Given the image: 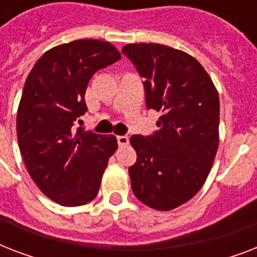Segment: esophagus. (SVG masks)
<instances>
[{
	"label": "esophagus",
	"mask_w": 257,
	"mask_h": 257,
	"mask_svg": "<svg viewBox=\"0 0 257 257\" xmlns=\"http://www.w3.org/2000/svg\"><path fill=\"white\" fill-rule=\"evenodd\" d=\"M117 143L120 147H124V145L129 144V137L126 135H122V136H117Z\"/></svg>",
	"instance_id": "obj_1"
}]
</instances>
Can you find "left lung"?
Returning <instances> with one entry per match:
<instances>
[{
	"label": "left lung",
	"instance_id": "left-lung-1",
	"mask_svg": "<svg viewBox=\"0 0 257 257\" xmlns=\"http://www.w3.org/2000/svg\"><path fill=\"white\" fill-rule=\"evenodd\" d=\"M121 52L144 78L147 108L161 113L153 135L131 137L132 191L145 205L171 211L209 175L219 147V94L199 61L181 50L143 42Z\"/></svg>",
	"mask_w": 257,
	"mask_h": 257
}]
</instances>
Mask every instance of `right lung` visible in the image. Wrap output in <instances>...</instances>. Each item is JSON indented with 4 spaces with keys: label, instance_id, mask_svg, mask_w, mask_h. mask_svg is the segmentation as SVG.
<instances>
[{
    "label": "right lung",
    "instance_id": "add662e5",
    "mask_svg": "<svg viewBox=\"0 0 257 257\" xmlns=\"http://www.w3.org/2000/svg\"><path fill=\"white\" fill-rule=\"evenodd\" d=\"M121 58L100 40H77L48 50L34 64L17 112V139L30 177L40 191L64 207H78L98 193L113 135L73 125L88 110L85 90L97 70Z\"/></svg>",
    "mask_w": 257,
    "mask_h": 257
}]
</instances>
